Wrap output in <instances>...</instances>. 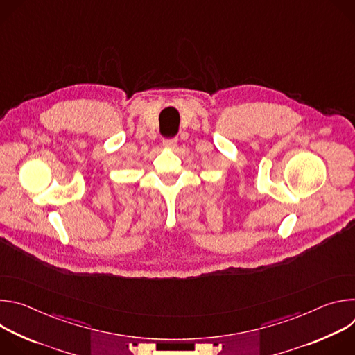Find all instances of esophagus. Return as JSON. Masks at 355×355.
Returning a JSON list of instances; mask_svg holds the SVG:
<instances>
[{
    "instance_id": "1",
    "label": "esophagus",
    "mask_w": 355,
    "mask_h": 355,
    "mask_svg": "<svg viewBox=\"0 0 355 355\" xmlns=\"http://www.w3.org/2000/svg\"><path fill=\"white\" fill-rule=\"evenodd\" d=\"M163 144H164L166 147L174 148V147L177 146V137H166V139L163 140Z\"/></svg>"
}]
</instances>
